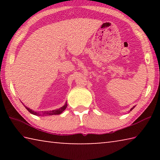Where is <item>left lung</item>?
<instances>
[{
    "label": "left lung",
    "instance_id": "1",
    "mask_svg": "<svg viewBox=\"0 0 160 160\" xmlns=\"http://www.w3.org/2000/svg\"><path fill=\"white\" fill-rule=\"evenodd\" d=\"M134 108H135V107H132V108H131V110H132V109H134Z\"/></svg>",
    "mask_w": 160,
    "mask_h": 160
}]
</instances>
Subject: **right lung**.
<instances>
[{"mask_svg":"<svg viewBox=\"0 0 160 160\" xmlns=\"http://www.w3.org/2000/svg\"><path fill=\"white\" fill-rule=\"evenodd\" d=\"M67 107V104L66 103V104L64 105L61 108H59L58 109H56V110H52V111H47V112H36L34 111H32V109H29V108L25 107L28 110L29 112H30L31 113L36 116H51V115H58L60 114L63 111L66 109Z\"/></svg>","mask_w":160,"mask_h":160,"instance_id":"1","label":"right lung"}]
</instances>
